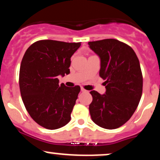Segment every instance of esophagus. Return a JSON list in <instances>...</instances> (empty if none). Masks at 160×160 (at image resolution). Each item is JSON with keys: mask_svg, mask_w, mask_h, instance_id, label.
Returning a JSON list of instances; mask_svg holds the SVG:
<instances>
[{"mask_svg": "<svg viewBox=\"0 0 160 160\" xmlns=\"http://www.w3.org/2000/svg\"><path fill=\"white\" fill-rule=\"evenodd\" d=\"M81 92H86V89H84L82 87H81Z\"/></svg>", "mask_w": 160, "mask_h": 160, "instance_id": "obj_1", "label": "esophagus"}]
</instances>
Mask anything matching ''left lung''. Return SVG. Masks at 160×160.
<instances>
[{
    "label": "left lung",
    "instance_id": "1",
    "mask_svg": "<svg viewBox=\"0 0 160 160\" xmlns=\"http://www.w3.org/2000/svg\"><path fill=\"white\" fill-rule=\"evenodd\" d=\"M89 48L100 58L99 76L105 80V93L92 90L89 104L91 118L107 129L120 127L131 118L142 95L143 78L134 50L115 39L89 42Z\"/></svg>",
    "mask_w": 160,
    "mask_h": 160
}]
</instances>
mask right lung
I'll list each match as a JSON object with an SVG mask.
<instances>
[{"label": "right lung", "instance_id": "add662e5", "mask_svg": "<svg viewBox=\"0 0 160 160\" xmlns=\"http://www.w3.org/2000/svg\"><path fill=\"white\" fill-rule=\"evenodd\" d=\"M80 45L39 40L24 55L19 71L22 98L31 117L46 128L57 129L71 120L80 87L60 85L58 76L70 74L71 57Z\"/></svg>", "mask_w": 160, "mask_h": 160}]
</instances>
